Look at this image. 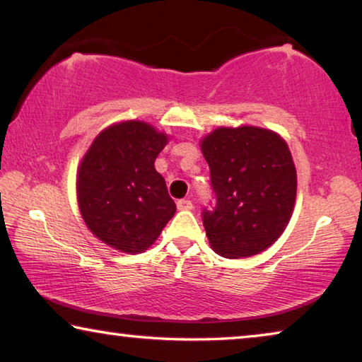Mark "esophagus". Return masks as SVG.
Instances as JSON below:
<instances>
[{
	"mask_svg": "<svg viewBox=\"0 0 362 362\" xmlns=\"http://www.w3.org/2000/svg\"><path fill=\"white\" fill-rule=\"evenodd\" d=\"M177 209H179V211H192L193 203L189 199H179V201H177Z\"/></svg>",
	"mask_w": 362,
	"mask_h": 362,
	"instance_id": "1",
	"label": "esophagus"
}]
</instances>
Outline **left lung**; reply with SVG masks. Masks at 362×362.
<instances>
[{
	"mask_svg": "<svg viewBox=\"0 0 362 362\" xmlns=\"http://www.w3.org/2000/svg\"><path fill=\"white\" fill-rule=\"evenodd\" d=\"M216 193L203 211L211 247L226 259L268 249L289 223L297 173L279 134L255 126L217 127L201 140Z\"/></svg>",
	"mask_w": 362,
	"mask_h": 362,
	"instance_id": "8db88e82",
	"label": "left lung"
}]
</instances>
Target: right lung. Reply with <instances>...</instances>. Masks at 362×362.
Listing matches in <instances>:
<instances>
[{
	"mask_svg": "<svg viewBox=\"0 0 362 362\" xmlns=\"http://www.w3.org/2000/svg\"><path fill=\"white\" fill-rule=\"evenodd\" d=\"M168 136L144 121H122L94 139L79 164L76 194L88 228L121 252H144L174 217L175 203L155 159Z\"/></svg>",
	"mask_w": 362,
	"mask_h": 362,
	"instance_id": "1",
	"label": "right lung"
}]
</instances>
